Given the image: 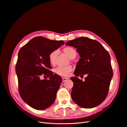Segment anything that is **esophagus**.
I'll return each instance as SVG.
<instances>
[{
  "mask_svg": "<svg viewBox=\"0 0 127 127\" xmlns=\"http://www.w3.org/2000/svg\"><path fill=\"white\" fill-rule=\"evenodd\" d=\"M68 80V78H63V82H65Z\"/></svg>",
  "mask_w": 127,
  "mask_h": 127,
  "instance_id": "1",
  "label": "esophagus"
}]
</instances>
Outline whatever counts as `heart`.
I'll return each instance as SVG.
<instances>
[{"instance_id":"obj_1","label":"heart","mask_w":127,"mask_h":127,"mask_svg":"<svg viewBox=\"0 0 127 127\" xmlns=\"http://www.w3.org/2000/svg\"><path fill=\"white\" fill-rule=\"evenodd\" d=\"M63 52L66 54L68 56L71 58H74L77 56V51L76 50L71 46H66L63 48ZM57 50H54V51L50 53L48 55V60L50 64L52 65H55L56 64V60L58 56ZM72 68L70 65L67 66H59L56 68L55 70V72L57 74L67 77L69 75L70 73L72 71Z\"/></svg>"}]
</instances>
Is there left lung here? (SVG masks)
<instances>
[{
	"label": "left lung",
	"instance_id": "1",
	"mask_svg": "<svg viewBox=\"0 0 127 127\" xmlns=\"http://www.w3.org/2000/svg\"><path fill=\"white\" fill-rule=\"evenodd\" d=\"M77 48L81 58L74 74L71 96L80 107L92 108L102 103L108 95L113 71L110 55L99 42L87 37H80L65 43ZM87 77L82 81L79 75Z\"/></svg>",
	"mask_w": 127,
	"mask_h": 127
}]
</instances>
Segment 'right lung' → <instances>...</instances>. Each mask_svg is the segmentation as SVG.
Masks as SVG:
<instances>
[{
    "instance_id": "1",
    "label": "right lung",
    "mask_w": 127,
    "mask_h": 127,
    "mask_svg": "<svg viewBox=\"0 0 127 127\" xmlns=\"http://www.w3.org/2000/svg\"><path fill=\"white\" fill-rule=\"evenodd\" d=\"M64 44L63 40L38 36L19 50L16 65L19 92L22 99L34 109H45L55 102L63 80L50 71L48 55ZM42 76L50 79L42 80Z\"/></svg>"
}]
</instances>
